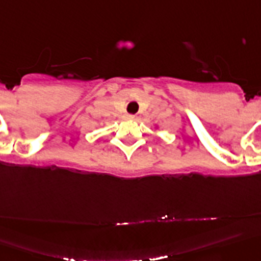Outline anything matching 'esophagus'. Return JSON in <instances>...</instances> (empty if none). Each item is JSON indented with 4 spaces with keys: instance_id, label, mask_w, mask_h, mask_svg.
<instances>
[{
    "instance_id": "obj_1",
    "label": "esophagus",
    "mask_w": 261,
    "mask_h": 261,
    "mask_svg": "<svg viewBox=\"0 0 261 261\" xmlns=\"http://www.w3.org/2000/svg\"><path fill=\"white\" fill-rule=\"evenodd\" d=\"M126 118H128V120H134V118H135V115H127L126 116Z\"/></svg>"
}]
</instances>
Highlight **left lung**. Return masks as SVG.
<instances>
[{
  "label": "left lung",
  "mask_w": 261,
  "mask_h": 261,
  "mask_svg": "<svg viewBox=\"0 0 261 261\" xmlns=\"http://www.w3.org/2000/svg\"><path fill=\"white\" fill-rule=\"evenodd\" d=\"M155 128H158V126H155Z\"/></svg>",
  "instance_id": "left-lung-1"
}]
</instances>
